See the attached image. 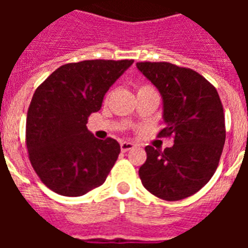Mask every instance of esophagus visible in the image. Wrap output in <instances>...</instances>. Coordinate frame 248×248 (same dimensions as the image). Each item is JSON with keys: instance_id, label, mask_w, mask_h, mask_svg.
Here are the masks:
<instances>
[{"instance_id": "1", "label": "esophagus", "mask_w": 248, "mask_h": 248, "mask_svg": "<svg viewBox=\"0 0 248 248\" xmlns=\"http://www.w3.org/2000/svg\"><path fill=\"white\" fill-rule=\"evenodd\" d=\"M132 148H134V144L132 143H128V141H122V143H121V151L124 152H128L130 151V149H132Z\"/></svg>"}]
</instances>
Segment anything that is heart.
<instances>
[{
    "instance_id": "b5f03b06",
    "label": "heart",
    "mask_w": 248,
    "mask_h": 248,
    "mask_svg": "<svg viewBox=\"0 0 248 248\" xmlns=\"http://www.w3.org/2000/svg\"><path fill=\"white\" fill-rule=\"evenodd\" d=\"M144 89H152V87H149V86H141V87H139V90H144Z\"/></svg>"
}]
</instances>
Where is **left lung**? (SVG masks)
I'll list each match as a JSON object with an SVG mask.
<instances>
[{
  "instance_id": "obj_1",
  "label": "left lung",
  "mask_w": 248,
  "mask_h": 248,
  "mask_svg": "<svg viewBox=\"0 0 248 248\" xmlns=\"http://www.w3.org/2000/svg\"><path fill=\"white\" fill-rule=\"evenodd\" d=\"M136 67L159 90L166 126L159 138L173 145L145 147L139 169L144 188L163 201H180L207 184L219 166L225 143V118L219 93L203 76L167 62H140Z\"/></svg>"
}]
</instances>
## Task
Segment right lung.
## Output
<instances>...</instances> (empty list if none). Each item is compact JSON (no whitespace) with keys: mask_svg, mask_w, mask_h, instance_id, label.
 Returning a JSON list of instances; mask_svg holds the SVG:
<instances>
[{"mask_svg":"<svg viewBox=\"0 0 248 248\" xmlns=\"http://www.w3.org/2000/svg\"><path fill=\"white\" fill-rule=\"evenodd\" d=\"M134 60H83L64 64L33 93L25 126L28 157L37 176L60 196L79 197L100 186L121 147L87 130L91 113Z\"/></svg>","mask_w":248,"mask_h":248,"instance_id":"right-lung-1","label":"right lung"}]
</instances>
